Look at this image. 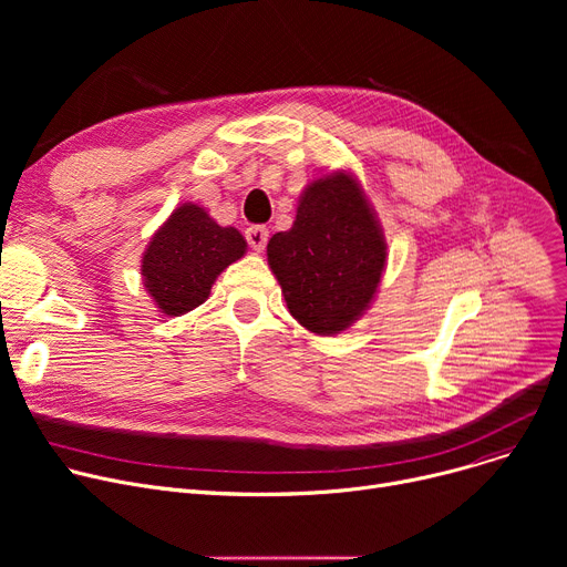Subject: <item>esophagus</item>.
Listing matches in <instances>:
<instances>
[{
  "instance_id": "obj_1",
  "label": "esophagus",
  "mask_w": 567,
  "mask_h": 567,
  "mask_svg": "<svg viewBox=\"0 0 567 567\" xmlns=\"http://www.w3.org/2000/svg\"><path fill=\"white\" fill-rule=\"evenodd\" d=\"M246 241L255 252H261L266 248V241H268V229L261 227V225H250L246 229Z\"/></svg>"
}]
</instances>
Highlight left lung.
Wrapping results in <instances>:
<instances>
[{
  "label": "left lung",
  "instance_id": "obj_1",
  "mask_svg": "<svg viewBox=\"0 0 567 567\" xmlns=\"http://www.w3.org/2000/svg\"><path fill=\"white\" fill-rule=\"evenodd\" d=\"M291 317L317 336L347 331L372 303L385 238L359 182L347 172L312 182L289 231L266 246Z\"/></svg>",
  "mask_w": 567,
  "mask_h": 567
}]
</instances>
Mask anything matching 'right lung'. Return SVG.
I'll use <instances>...</instances> for the list:
<instances>
[{"label": "right lung", "mask_w": 567, "mask_h": 567, "mask_svg": "<svg viewBox=\"0 0 567 567\" xmlns=\"http://www.w3.org/2000/svg\"><path fill=\"white\" fill-rule=\"evenodd\" d=\"M248 244L234 227H220L197 204L174 208L142 257V278L161 312L186 315L202 306L216 278L241 259Z\"/></svg>", "instance_id": "add662e5"}]
</instances>
